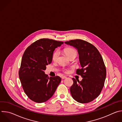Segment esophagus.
<instances>
[{"instance_id": "esophagus-1", "label": "esophagus", "mask_w": 122, "mask_h": 122, "mask_svg": "<svg viewBox=\"0 0 122 122\" xmlns=\"http://www.w3.org/2000/svg\"><path fill=\"white\" fill-rule=\"evenodd\" d=\"M66 76H62V77H61L62 79H66Z\"/></svg>"}]
</instances>
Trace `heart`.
I'll use <instances>...</instances> for the list:
<instances>
[{"instance_id": "b5f03b06", "label": "heart", "mask_w": 122, "mask_h": 122, "mask_svg": "<svg viewBox=\"0 0 122 122\" xmlns=\"http://www.w3.org/2000/svg\"><path fill=\"white\" fill-rule=\"evenodd\" d=\"M64 51L65 52V53L66 54V55L68 57H70V56H71L72 54H77V51H76V50L70 47L65 48L64 50ZM59 56V52L58 50H56L54 51L53 55H52V59H53L54 61H56L58 60ZM68 71L65 70V72L68 73Z\"/></svg>"}]
</instances>
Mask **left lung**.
I'll use <instances>...</instances> for the list:
<instances>
[{"mask_svg": "<svg viewBox=\"0 0 122 122\" xmlns=\"http://www.w3.org/2000/svg\"><path fill=\"white\" fill-rule=\"evenodd\" d=\"M65 43L77 49L81 66L77 69L76 74L82 80L77 81L72 78L71 95L79 103L91 102L100 95L105 81L106 69L103 58L97 48L87 41L76 39Z\"/></svg>", "mask_w": 122, "mask_h": 122, "instance_id": "1", "label": "left lung"}]
</instances>
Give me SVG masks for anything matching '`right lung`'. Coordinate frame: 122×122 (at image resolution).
<instances>
[{"instance_id": "add662e5", "label": "right lung", "mask_w": 122, "mask_h": 122, "mask_svg": "<svg viewBox=\"0 0 122 122\" xmlns=\"http://www.w3.org/2000/svg\"><path fill=\"white\" fill-rule=\"evenodd\" d=\"M63 43L41 39L32 43L25 51L19 76L25 93L31 100L44 102L55 93L61 79L58 76L49 77L44 71L46 66L51 62L55 49Z\"/></svg>"}]
</instances>
